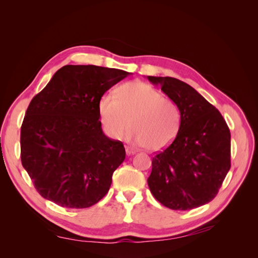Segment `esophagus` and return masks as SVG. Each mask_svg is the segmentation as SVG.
<instances>
[{
	"instance_id": "34e87169",
	"label": "esophagus",
	"mask_w": 258,
	"mask_h": 258,
	"mask_svg": "<svg viewBox=\"0 0 258 258\" xmlns=\"http://www.w3.org/2000/svg\"><path fill=\"white\" fill-rule=\"evenodd\" d=\"M126 154L127 155H134L135 154V150H133L132 147H126Z\"/></svg>"
}]
</instances>
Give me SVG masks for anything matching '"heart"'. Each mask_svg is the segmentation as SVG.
<instances>
[{"mask_svg": "<svg viewBox=\"0 0 258 258\" xmlns=\"http://www.w3.org/2000/svg\"><path fill=\"white\" fill-rule=\"evenodd\" d=\"M98 113L104 128L113 139L122 138L132 119L133 130L128 138L152 152L171 144L180 123L176 104L142 81L122 85L116 96L103 95L98 103Z\"/></svg>", "mask_w": 258, "mask_h": 258, "instance_id": "heart-1", "label": "heart"}]
</instances>
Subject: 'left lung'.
<instances>
[{"label":"left lung","instance_id":"1","mask_svg":"<svg viewBox=\"0 0 258 258\" xmlns=\"http://www.w3.org/2000/svg\"><path fill=\"white\" fill-rule=\"evenodd\" d=\"M176 104V138L152 160L147 184L153 196L171 210L188 211L218 193L231 168V132L220 111L190 85L174 78L147 76Z\"/></svg>","mask_w":258,"mask_h":258}]
</instances>
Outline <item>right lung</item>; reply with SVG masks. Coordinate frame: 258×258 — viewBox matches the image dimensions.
<instances>
[{"instance_id":"right-lung-1","label":"right lung","mask_w":258,"mask_h":258,"mask_svg":"<svg viewBox=\"0 0 258 258\" xmlns=\"http://www.w3.org/2000/svg\"><path fill=\"white\" fill-rule=\"evenodd\" d=\"M130 74L65 65L32 98L21 127V161L44 199L62 207L86 208L106 195L125 149L103 133L98 103Z\"/></svg>"}]
</instances>
